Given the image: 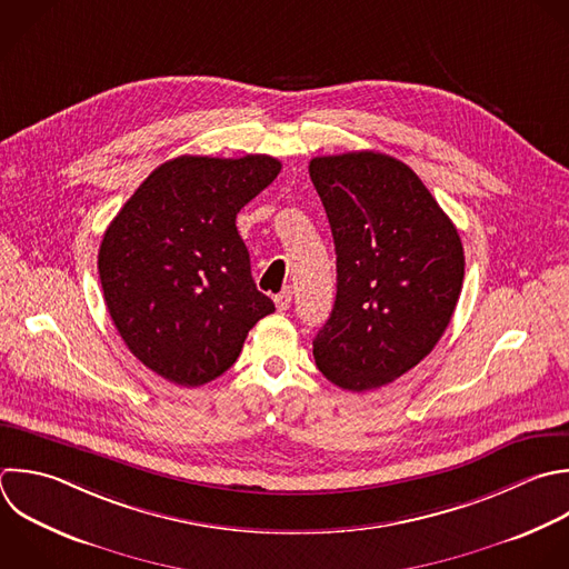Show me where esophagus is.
Segmentation results:
<instances>
[{"label": "esophagus", "mask_w": 569, "mask_h": 569, "mask_svg": "<svg viewBox=\"0 0 569 569\" xmlns=\"http://www.w3.org/2000/svg\"><path fill=\"white\" fill-rule=\"evenodd\" d=\"M291 289H284V291H280L276 298H273V302H276V307H278V311H287L289 307H291Z\"/></svg>", "instance_id": "34e87169"}]
</instances>
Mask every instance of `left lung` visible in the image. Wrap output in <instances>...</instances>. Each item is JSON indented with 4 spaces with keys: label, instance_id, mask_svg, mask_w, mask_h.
Listing matches in <instances>:
<instances>
[{
    "label": "left lung",
    "instance_id": "obj_1",
    "mask_svg": "<svg viewBox=\"0 0 569 569\" xmlns=\"http://www.w3.org/2000/svg\"><path fill=\"white\" fill-rule=\"evenodd\" d=\"M309 176L338 271L313 358L342 389H378L416 367L445 333L465 278L460 236L422 180L391 156L313 158Z\"/></svg>",
    "mask_w": 569,
    "mask_h": 569
}]
</instances>
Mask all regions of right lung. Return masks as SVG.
I'll return each instance as SVG.
<instances>
[{
	"mask_svg": "<svg viewBox=\"0 0 569 569\" xmlns=\"http://www.w3.org/2000/svg\"><path fill=\"white\" fill-rule=\"evenodd\" d=\"M271 156H180L160 164L109 224L98 256L107 309L158 376L200 387L276 311L256 289L236 216L280 173Z\"/></svg>",
	"mask_w": 569,
	"mask_h": 569,
	"instance_id": "add662e5",
	"label": "right lung"
}]
</instances>
